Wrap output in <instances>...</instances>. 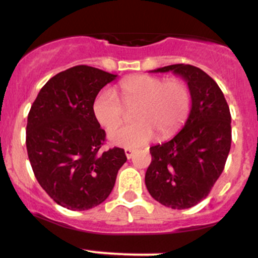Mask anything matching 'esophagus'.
Segmentation results:
<instances>
[{
    "mask_svg": "<svg viewBox=\"0 0 258 258\" xmlns=\"http://www.w3.org/2000/svg\"><path fill=\"white\" fill-rule=\"evenodd\" d=\"M135 152H136V151L132 150V148H126V150H124V153H126L127 158H131L132 156H134Z\"/></svg>",
    "mask_w": 258,
    "mask_h": 258,
    "instance_id": "1",
    "label": "esophagus"
}]
</instances>
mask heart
<instances>
[{
	"label": "heart",
	"instance_id": "obj_1",
	"mask_svg": "<svg viewBox=\"0 0 258 258\" xmlns=\"http://www.w3.org/2000/svg\"><path fill=\"white\" fill-rule=\"evenodd\" d=\"M117 92L124 107L136 106L132 117L137 122L110 135V141L121 147L144 146L155 134L161 139L172 136L184 123L191 108V93L179 80L165 81L158 76L137 75L121 81ZM120 103L110 90L98 93L93 102V114L107 131L117 128L123 121L124 110Z\"/></svg>",
	"mask_w": 258,
	"mask_h": 258
}]
</instances>
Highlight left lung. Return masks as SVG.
Segmentation results:
<instances>
[{"mask_svg":"<svg viewBox=\"0 0 258 258\" xmlns=\"http://www.w3.org/2000/svg\"><path fill=\"white\" fill-rule=\"evenodd\" d=\"M168 71L188 85L191 112L171 141L150 148L145 183L161 205L184 210L209 196L225 168L232 141L231 113L221 88L201 69L177 63L153 72Z\"/></svg>","mask_w":258,"mask_h":258,"instance_id":"left-lung-1","label":"left lung"}]
</instances>
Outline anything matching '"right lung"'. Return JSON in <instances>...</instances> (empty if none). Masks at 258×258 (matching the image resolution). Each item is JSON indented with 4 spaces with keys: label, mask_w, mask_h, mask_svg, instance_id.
Returning <instances> with one entry per match:
<instances>
[{
    "label": "right lung",
    "mask_w": 258,
    "mask_h": 258,
    "mask_svg": "<svg viewBox=\"0 0 258 258\" xmlns=\"http://www.w3.org/2000/svg\"><path fill=\"white\" fill-rule=\"evenodd\" d=\"M116 75L80 64L47 81L31 106L26 147L35 177L59 206L85 211L102 204L127 161L123 148L102 152L105 130L96 96Z\"/></svg>",
    "instance_id": "obj_1"
}]
</instances>
